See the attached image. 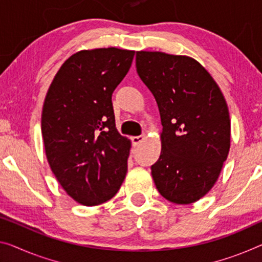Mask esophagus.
Here are the masks:
<instances>
[{
	"instance_id": "obj_1",
	"label": "esophagus",
	"mask_w": 262,
	"mask_h": 262,
	"mask_svg": "<svg viewBox=\"0 0 262 262\" xmlns=\"http://www.w3.org/2000/svg\"><path fill=\"white\" fill-rule=\"evenodd\" d=\"M145 138H146V135H142V136L132 137L131 140H132V143H134V145H139Z\"/></svg>"
}]
</instances>
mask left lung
Returning a JSON list of instances; mask_svg holds the SVG:
<instances>
[{"instance_id": "1", "label": "left lung", "mask_w": 262, "mask_h": 262, "mask_svg": "<svg viewBox=\"0 0 262 262\" xmlns=\"http://www.w3.org/2000/svg\"><path fill=\"white\" fill-rule=\"evenodd\" d=\"M136 68L162 119V152L151 166L157 190L171 203H194L214 186L227 159L226 100L207 70L187 56L137 51Z\"/></svg>"}]
</instances>
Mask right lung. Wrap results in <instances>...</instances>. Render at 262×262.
<instances>
[{
	"mask_svg": "<svg viewBox=\"0 0 262 262\" xmlns=\"http://www.w3.org/2000/svg\"><path fill=\"white\" fill-rule=\"evenodd\" d=\"M135 51L102 48L76 52L63 63L43 104L48 163L68 194L85 206L118 192L131 142L116 128L112 94L130 69Z\"/></svg>",
	"mask_w": 262,
	"mask_h": 262,
	"instance_id": "obj_1",
	"label": "right lung"
}]
</instances>
